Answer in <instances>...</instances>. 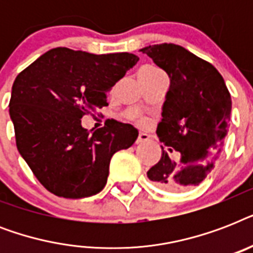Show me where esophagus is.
<instances>
[{
    "instance_id": "34e87169",
    "label": "esophagus",
    "mask_w": 253,
    "mask_h": 253,
    "mask_svg": "<svg viewBox=\"0 0 253 253\" xmlns=\"http://www.w3.org/2000/svg\"><path fill=\"white\" fill-rule=\"evenodd\" d=\"M150 140V136L144 132H139L138 139H136V144H142V143H146Z\"/></svg>"
}]
</instances>
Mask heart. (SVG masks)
Masks as SVG:
<instances>
[{"label": "heart", "instance_id": "obj_1", "mask_svg": "<svg viewBox=\"0 0 253 253\" xmlns=\"http://www.w3.org/2000/svg\"><path fill=\"white\" fill-rule=\"evenodd\" d=\"M160 72L158 68H155V67H151V65H147L144 68L140 69V73H158ZM131 118H138V115L136 114H131Z\"/></svg>", "mask_w": 253, "mask_h": 253}]
</instances>
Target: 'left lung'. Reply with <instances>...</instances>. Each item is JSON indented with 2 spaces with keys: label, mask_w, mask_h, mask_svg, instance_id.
Masks as SVG:
<instances>
[{
  "label": "left lung",
  "mask_w": 253,
  "mask_h": 253,
  "mask_svg": "<svg viewBox=\"0 0 253 253\" xmlns=\"http://www.w3.org/2000/svg\"><path fill=\"white\" fill-rule=\"evenodd\" d=\"M169 77L158 136L162 158L147 172L159 188L185 190L201 184L214 168L228 131L231 95L210 63L172 43L140 49ZM177 152L179 160L170 154Z\"/></svg>",
  "instance_id": "obj_1"
}]
</instances>
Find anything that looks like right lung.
I'll return each instance as SVG.
<instances>
[{"mask_svg":"<svg viewBox=\"0 0 253 253\" xmlns=\"http://www.w3.org/2000/svg\"><path fill=\"white\" fill-rule=\"evenodd\" d=\"M138 60L57 47L18 75L9 103L17 148L47 190L84 198L105 188L113 155L132 146L138 130L113 121L87 131L81 118L106 106L107 91Z\"/></svg>","mask_w":253,"mask_h":253,"instance_id":"obj_1","label":"right lung"}]
</instances>
